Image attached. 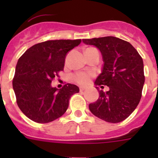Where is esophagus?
Returning <instances> with one entry per match:
<instances>
[{
  "label": "esophagus",
  "instance_id": "esophagus-1",
  "mask_svg": "<svg viewBox=\"0 0 158 158\" xmlns=\"http://www.w3.org/2000/svg\"><path fill=\"white\" fill-rule=\"evenodd\" d=\"M86 89L85 87H80V92H84Z\"/></svg>",
  "mask_w": 158,
  "mask_h": 158
}]
</instances>
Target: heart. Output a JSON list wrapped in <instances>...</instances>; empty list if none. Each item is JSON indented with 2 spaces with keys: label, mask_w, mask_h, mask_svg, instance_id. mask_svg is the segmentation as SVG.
I'll use <instances>...</instances> for the list:
<instances>
[{
  "label": "heart",
  "mask_w": 158,
  "mask_h": 158,
  "mask_svg": "<svg viewBox=\"0 0 158 158\" xmlns=\"http://www.w3.org/2000/svg\"><path fill=\"white\" fill-rule=\"evenodd\" d=\"M93 73L92 72H89V71H80L72 76L73 80L77 82L79 85H87L90 81V78L93 76Z\"/></svg>",
  "instance_id": "heart-1"
}]
</instances>
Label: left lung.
Masks as SVG:
<instances>
[{
	"label": "left lung",
	"mask_w": 158,
	"mask_h": 158,
	"mask_svg": "<svg viewBox=\"0 0 158 158\" xmlns=\"http://www.w3.org/2000/svg\"><path fill=\"white\" fill-rule=\"evenodd\" d=\"M100 51L104 65L94 85L108 86L99 91L98 100L89 104L93 115L108 123H119L135 111L145 83L142 57L128 42L114 36L82 40Z\"/></svg>",
	"instance_id": "8db88e82"
}]
</instances>
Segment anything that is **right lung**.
Masks as SVG:
<instances>
[{"label":"right lung","instance_id":"right-lung-1","mask_svg":"<svg viewBox=\"0 0 158 158\" xmlns=\"http://www.w3.org/2000/svg\"><path fill=\"white\" fill-rule=\"evenodd\" d=\"M81 42L49 40L32 46L19 58L12 87L18 107L32 121L47 123L57 119L66 111L71 96L79 93L75 85L58 89L51 81L63 70L67 53Z\"/></svg>","mask_w":158,"mask_h":158}]
</instances>
